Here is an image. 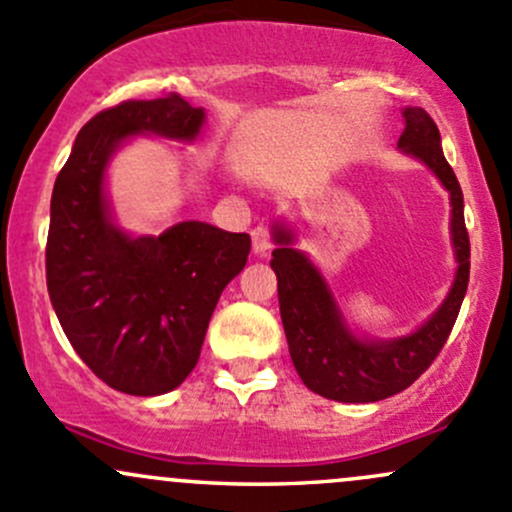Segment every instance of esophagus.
Returning <instances> with one entry per match:
<instances>
[{"label":"esophagus","mask_w":512,"mask_h":512,"mask_svg":"<svg viewBox=\"0 0 512 512\" xmlns=\"http://www.w3.org/2000/svg\"><path fill=\"white\" fill-rule=\"evenodd\" d=\"M252 250H255V255H260V257H265L267 252L272 250L270 230H267L265 225H257V228L252 230Z\"/></svg>","instance_id":"34e87169"}]
</instances>
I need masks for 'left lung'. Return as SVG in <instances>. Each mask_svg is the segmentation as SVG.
Wrapping results in <instances>:
<instances>
[{
    "label": "left lung",
    "instance_id": "left-lung-1",
    "mask_svg": "<svg viewBox=\"0 0 512 512\" xmlns=\"http://www.w3.org/2000/svg\"><path fill=\"white\" fill-rule=\"evenodd\" d=\"M405 129L397 147L432 169L449 191L451 245L459 267L441 306L417 331L400 338H360L348 328L324 274L294 247L287 223L272 225V270L277 274L279 314L289 355L301 383L336 402H378L410 387L432 365L459 316L471 270V245L464 223V193L441 152L439 129L422 107H405Z\"/></svg>",
    "mask_w": 512,
    "mask_h": 512
}]
</instances>
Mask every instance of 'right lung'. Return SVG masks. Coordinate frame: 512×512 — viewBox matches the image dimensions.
Here are the masks:
<instances>
[{
	"instance_id": "obj_1",
	"label": "right lung",
	"mask_w": 512,
	"mask_h": 512,
	"mask_svg": "<svg viewBox=\"0 0 512 512\" xmlns=\"http://www.w3.org/2000/svg\"><path fill=\"white\" fill-rule=\"evenodd\" d=\"M203 122V107L176 93L120 102L80 129L53 186L48 297L83 363L127 395H164L196 368L215 304L250 255V235L184 220L157 238H134L112 220L105 171L129 137L193 142Z\"/></svg>"
}]
</instances>
